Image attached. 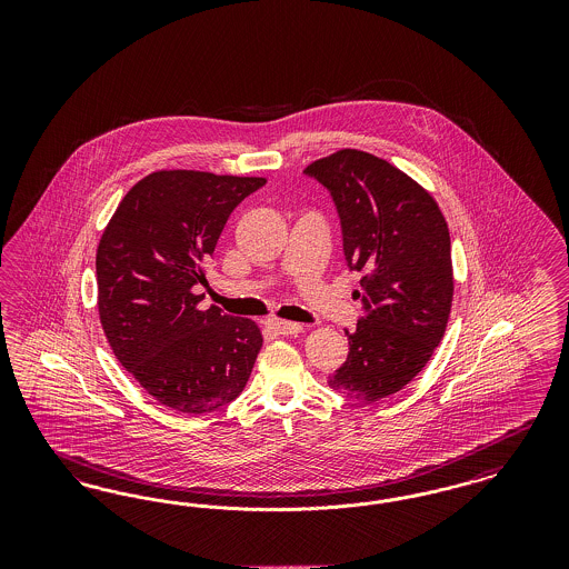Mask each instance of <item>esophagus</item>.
Segmentation results:
<instances>
[{
  "instance_id": "1",
  "label": "esophagus",
  "mask_w": 569,
  "mask_h": 569,
  "mask_svg": "<svg viewBox=\"0 0 569 569\" xmlns=\"http://www.w3.org/2000/svg\"><path fill=\"white\" fill-rule=\"evenodd\" d=\"M267 326L277 335H298L302 330V325L297 322H286V320H269Z\"/></svg>"
}]
</instances>
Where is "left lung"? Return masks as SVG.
<instances>
[{
  "instance_id": "8db88e82",
  "label": "left lung",
  "mask_w": 569,
  "mask_h": 569,
  "mask_svg": "<svg viewBox=\"0 0 569 569\" xmlns=\"http://www.w3.org/2000/svg\"><path fill=\"white\" fill-rule=\"evenodd\" d=\"M305 174L330 193L346 262L362 274V316L328 386L376 403L416 378L443 337L455 292L448 223L429 191L371 153L343 149Z\"/></svg>"
}]
</instances>
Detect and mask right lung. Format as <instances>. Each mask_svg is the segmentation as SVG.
<instances>
[{
    "label": "right lung",
    "mask_w": 569,
    "mask_h": 569,
    "mask_svg": "<svg viewBox=\"0 0 569 569\" xmlns=\"http://www.w3.org/2000/svg\"><path fill=\"white\" fill-rule=\"evenodd\" d=\"M267 179L162 170L138 181L96 253L98 311L117 360L162 406L200 416L243 392L262 348L247 318L200 311L198 283L230 213Z\"/></svg>",
    "instance_id": "add662e5"
}]
</instances>
